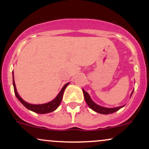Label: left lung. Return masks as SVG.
Instances as JSON below:
<instances>
[{"mask_svg":"<svg viewBox=\"0 0 149 149\" xmlns=\"http://www.w3.org/2000/svg\"><path fill=\"white\" fill-rule=\"evenodd\" d=\"M83 94H84L85 102H86V103L88 104V107L91 109H92L93 111H95V112L99 113H102V114L113 113L117 111H118L119 109H120L121 108L124 107V106H121V107H116V108H105L103 107H101V106L97 105V104H95V102L92 100V99L90 98L89 94L87 92H85L83 89ZM132 93H133V91L132 92L131 96L132 95Z\"/></svg>","mask_w":149,"mask_h":149,"instance_id":"1","label":"left lung"}]
</instances>
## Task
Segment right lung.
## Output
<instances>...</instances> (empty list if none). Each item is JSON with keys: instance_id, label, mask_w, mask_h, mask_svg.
Returning <instances> with one entry per match:
<instances>
[{"instance_id": "obj_1", "label": "right lung", "mask_w": 149, "mask_h": 149, "mask_svg": "<svg viewBox=\"0 0 149 149\" xmlns=\"http://www.w3.org/2000/svg\"><path fill=\"white\" fill-rule=\"evenodd\" d=\"M13 86H14V91L15 93V95H16L17 98L19 100V102L23 104L24 107L28 109L29 110L32 111L37 113H40V114H44V113H50L54 111V110L57 109L58 107L60 104L61 100H62L63 97V94H64V92L66 89L67 85L69 84V83H66L64 85L62 89L61 90L60 92L58 94V95L56 97L55 99H54L52 101L48 102V103L46 104H31L29 103H27L25 101H24L20 97L19 95L18 92H17V89H16V86H15V80H14V74H13Z\"/></svg>"}]
</instances>
